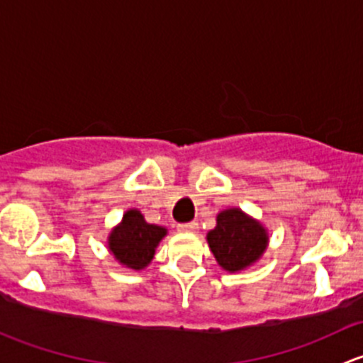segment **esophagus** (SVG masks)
<instances>
[{
  "instance_id": "obj_1",
  "label": "esophagus",
  "mask_w": 363,
  "mask_h": 363,
  "mask_svg": "<svg viewBox=\"0 0 363 363\" xmlns=\"http://www.w3.org/2000/svg\"><path fill=\"white\" fill-rule=\"evenodd\" d=\"M177 228H179V232L196 233L199 232V223H182V225H179Z\"/></svg>"
}]
</instances>
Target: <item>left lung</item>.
Wrapping results in <instances>:
<instances>
[{
  "label": "left lung",
  "instance_id": "left-lung-1",
  "mask_svg": "<svg viewBox=\"0 0 363 363\" xmlns=\"http://www.w3.org/2000/svg\"><path fill=\"white\" fill-rule=\"evenodd\" d=\"M216 262L230 274L255 265L269 247V230L242 208H225L216 216V228L207 233Z\"/></svg>",
  "mask_w": 363,
  "mask_h": 363
}]
</instances>
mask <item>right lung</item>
Here are the masks:
<instances>
[{
	"label": "right lung",
	"mask_w": 363,
	"mask_h": 363,
	"mask_svg": "<svg viewBox=\"0 0 363 363\" xmlns=\"http://www.w3.org/2000/svg\"><path fill=\"white\" fill-rule=\"evenodd\" d=\"M164 226L151 225L145 221L138 208H130L123 214L119 225L108 233V252L123 267L131 270H144L152 262L156 247L167 237Z\"/></svg>",
	"instance_id": "1"
}]
</instances>
